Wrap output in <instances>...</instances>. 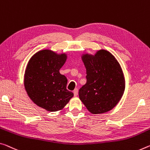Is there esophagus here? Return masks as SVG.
<instances>
[{
    "label": "esophagus",
    "mask_w": 150,
    "mask_h": 150,
    "mask_svg": "<svg viewBox=\"0 0 150 150\" xmlns=\"http://www.w3.org/2000/svg\"><path fill=\"white\" fill-rule=\"evenodd\" d=\"M73 93H74L75 96H77V94H78V89H77V88H76V89H74V91H73Z\"/></svg>",
    "instance_id": "34e87169"
}]
</instances>
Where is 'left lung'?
Here are the masks:
<instances>
[{
    "mask_svg": "<svg viewBox=\"0 0 150 150\" xmlns=\"http://www.w3.org/2000/svg\"><path fill=\"white\" fill-rule=\"evenodd\" d=\"M82 60L87 83L80 88L79 99L91 113L108 112L117 105L125 91L122 67L115 57L103 49L95 55L83 54Z\"/></svg>",
    "mask_w": 150,
    "mask_h": 150,
    "instance_id": "8db88e82",
    "label": "left lung"
}]
</instances>
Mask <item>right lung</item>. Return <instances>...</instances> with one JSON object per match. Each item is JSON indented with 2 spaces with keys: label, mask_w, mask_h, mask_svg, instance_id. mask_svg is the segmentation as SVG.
Masks as SVG:
<instances>
[{
  "label": "right lung",
  "mask_w": 150,
  "mask_h": 150,
  "mask_svg": "<svg viewBox=\"0 0 150 150\" xmlns=\"http://www.w3.org/2000/svg\"><path fill=\"white\" fill-rule=\"evenodd\" d=\"M66 59L65 53L42 50L30 58L26 68L24 83L28 96L47 111L61 110L73 96L66 88V77L59 73Z\"/></svg>",
  "instance_id": "obj_1"
}]
</instances>
